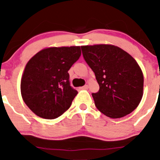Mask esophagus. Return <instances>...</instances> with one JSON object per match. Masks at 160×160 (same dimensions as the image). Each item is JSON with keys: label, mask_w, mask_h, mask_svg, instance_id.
<instances>
[{"label": "esophagus", "mask_w": 160, "mask_h": 160, "mask_svg": "<svg viewBox=\"0 0 160 160\" xmlns=\"http://www.w3.org/2000/svg\"><path fill=\"white\" fill-rule=\"evenodd\" d=\"M81 88L82 90H88V85H84V86L82 87V88Z\"/></svg>", "instance_id": "34e87169"}]
</instances>
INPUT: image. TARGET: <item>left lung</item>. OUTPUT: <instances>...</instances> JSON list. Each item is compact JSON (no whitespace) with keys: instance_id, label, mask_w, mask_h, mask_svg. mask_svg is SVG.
<instances>
[{"instance_id":"obj_1","label":"left lung","mask_w":160,"mask_h":160,"mask_svg":"<svg viewBox=\"0 0 160 160\" xmlns=\"http://www.w3.org/2000/svg\"><path fill=\"white\" fill-rule=\"evenodd\" d=\"M81 49L100 86L98 93H92L97 108L111 118L132 112L142 98L144 84L135 59L114 45L83 46Z\"/></svg>"}]
</instances>
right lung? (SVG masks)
<instances>
[{"label": "right lung", "instance_id": "right-lung-1", "mask_svg": "<svg viewBox=\"0 0 160 160\" xmlns=\"http://www.w3.org/2000/svg\"><path fill=\"white\" fill-rule=\"evenodd\" d=\"M80 55V46L49 47L27 62L21 80V93L34 114L54 119L70 108L78 92L70 86L68 70Z\"/></svg>", "mask_w": 160, "mask_h": 160}]
</instances>
